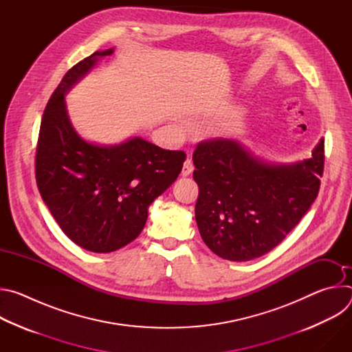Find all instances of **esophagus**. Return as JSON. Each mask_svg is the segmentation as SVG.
<instances>
[{"instance_id":"1","label":"esophagus","mask_w":352,"mask_h":352,"mask_svg":"<svg viewBox=\"0 0 352 352\" xmlns=\"http://www.w3.org/2000/svg\"><path fill=\"white\" fill-rule=\"evenodd\" d=\"M193 163L189 160V159H186L185 160V163H184V167H182V171H181V174H182V177H188V175H190L192 174V171H193Z\"/></svg>"}]
</instances>
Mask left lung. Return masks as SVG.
Here are the masks:
<instances>
[{
    "label": "left lung",
    "instance_id": "left-lung-1",
    "mask_svg": "<svg viewBox=\"0 0 352 352\" xmlns=\"http://www.w3.org/2000/svg\"><path fill=\"white\" fill-rule=\"evenodd\" d=\"M199 186L195 217L217 256L246 262L276 248L309 210L323 174V139L312 157L270 163L238 140L199 143L193 152Z\"/></svg>",
    "mask_w": 352,
    "mask_h": 352
}]
</instances>
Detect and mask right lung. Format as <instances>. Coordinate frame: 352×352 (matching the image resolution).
Masks as SVG:
<instances>
[{"label": "right lung", "mask_w": 352, "mask_h": 352, "mask_svg": "<svg viewBox=\"0 0 352 352\" xmlns=\"http://www.w3.org/2000/svg\"><path fill=\"white\" fill-rule=\"evenodd\" d=\"M113 53L96 52L65 74L44 110L36 150L43 202L72 242L96 254L114 252L138 238L148 206L178 178L186 157L140 136L100 144L76 132L65 96Z\"/></svg>", "instance_id": "right-lung-1"}]
</instances>
